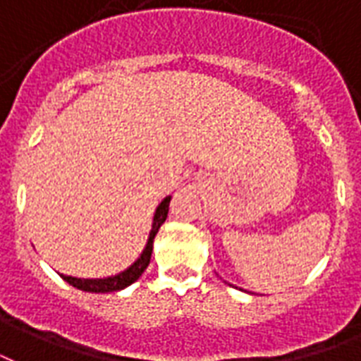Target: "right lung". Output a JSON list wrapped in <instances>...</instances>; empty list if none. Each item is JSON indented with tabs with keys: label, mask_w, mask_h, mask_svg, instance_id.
<instances>
[{
	"label": "right lung",
	"mask_w": 361,
	"mask_h": 361,
	"mask_svg": "<svg viewBox=\"0 0 361 361\" xmlns=\"http://www.w3.org/2000/svg\"><path fill=\"white\" fill-rule=\"evenodd\" d=\"M169 202L171 196L164 197L161 203L156 207V213H154V221H152V230L148 234V240H146V245L142 249V253L137 261L133 262L131 267L126 268L123 272L116 274V276H108V278H74V276H64L61 274L62 280L68 281L70 286L78 287L81 291H87V293H112V291H121L126 289L127 286H131L135 281L139 280L142 272L146 270V267L150 264L152 257V247H154V238L158 234L159 226L164 224L165 219H167V213H169Z\"/></svg>",
	"instance_id": "right-lung-1"
}]
</instances>
